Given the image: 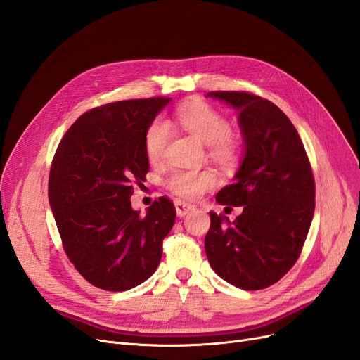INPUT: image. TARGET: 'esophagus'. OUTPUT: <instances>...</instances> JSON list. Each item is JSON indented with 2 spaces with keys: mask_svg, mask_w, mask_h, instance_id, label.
Here are the masks:
<instances>
[{
  "mask_svg": "<svg viewBox=\"0 0 360 360\" xmlns=\"http://www.w3.org/2000/svg\"><path fill=\"white\" fill-rule=\"evenodd\" d=\"M174 205H176V212H177V216H186L188 213H191L193 210V205L192 204H188L184 202L181 200H177L176 202H174Z\"/></svg>",
  "mask_w": 360,
  "mask_h": 360,
  "instance_id": "1",
  "label": "esophagus"
}]
</instances>
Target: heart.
Instances as JSON below:
<instances>
[{"label":"heart","instance_id":"heart-1","mask_svg":"<svg viewBox=\"0 0 360 360\" xmlns=\"http://www.w3.org/2000/svg\"><path fill=\"white\" fill-rule=\"evenodd\" d=\"M176 123L210 148L217 160L228 162L236 155V141L230 135V123L209 103L192 101L183 103L174 112ZM169 126L156 120L147 130L146 153L150 162L162 159L168 146ZM217 177L213 169H174L167 179V186L181 198L192 200L216 186Z\"/></svg>","mask_w":360,"mask_h":360}]
</instances>
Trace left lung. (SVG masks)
I'll list each match as a JSON object with an SVG mask.
<instances>
[{
    "label": "left lung",
    "instance_id": "obj_1",
    "mask_svg": "<svg viewBox=\"0 0 360 360\" xmlns=\"http://www.w3.org/2000/svg\"><path fill=\"white\" fill-rule=\"evenodd\" d=\"M207 96L238 111L245 153L234 183L216 195L219 204L243 212L233 224L210 212L205 254L231 285L267 288L294 266L307 240L315 209L311 163L296 127L275 103L245 91Z\"/></svg>",
    "mask_w": 360,
    "mask_h": 360
}]
</instances>
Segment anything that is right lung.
<instances>
[{"instance_id":"obj_1","label":"right lung","mask_w":360,"mask_h":360,"mask_svg":"<svg viewBox=\"0 0 360 360\" xmlns=\"http://www.w3.org/2000/svg\"><path fill=\"white\" fill-rule=\"evenodd\" d=\"M169 101H120L86 111L53 156L48 195L63 248L97 288H134L160 263L176 207L160 197L141 214L130 197L148 172L147 130Z\"/></svg>"}]
</instances>
